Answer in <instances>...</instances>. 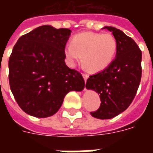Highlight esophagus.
Returning <instances> with one entry per match:
<instances>
[{
  "instance_id": "34e87169",
  "label": "esophagus",
  "mask_w": 153,
  "mask_h": 153,
  "mask_svg": "<svg viewBox=\"0 0 153 153\" xmlns=\"http://www.w3.org/2000/svg\"><path fill=\"white\" fill-rule=\"evenodd\" d=\"M82 75H83V79H84V81H85V83H86L87 79H88V75L87 74H83Z\"/></svg>"
}]
</instances>
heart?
I'll use <instances>...</instances> for the list:
<instances>
[{"instance_id":"b5f03b06","label":"heart","mask_w":153,"mask_h":153,"mask_svg":"<svg viewBox=\"0 0 153 153\" xmlns=\"http://www.w3.org/2000/svg\"><path fill=\"white\" fill-rule=\"evenodd\" d=\"M117 51V42L110 33L83 32L74 35L65 55L72 65L82 60L91 72L102 71L111 64Z\"/></svg>"}]
</instances>
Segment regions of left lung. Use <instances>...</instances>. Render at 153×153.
<instances>
[{"label": "left lung", "instance_id": "left-lung-1", "mask_svg": "<svg viewBox=\"0 0 153 153\" xmlns=\"http://www.w3.org/2000/svg\"><path fill=\"white\" fill-rule=\"evenodd\" d=\"M103 28L111 32L117 42L115 58L106 69L89 76L86 83L87 89L100 95V107L90 114L101 120L113 118L128 108L142 76V51L137 43L118 28Z\"/></svg>", "mask_w": 153, "mask_h": 153}]
</instances>
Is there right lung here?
I'll return each mask as SVG.
<instances>
[{
  "mask_svg": "<svg viewBox=\"0 0 153 153\" xmlns=\"http://www.w3.org/2000/svg\"><path fill=\"white\" fill-rule=\"evenodd\" d=\"M71 30L42 25L19 38L9 59V82L25 113L46 118L58 111L70 91L80 92L82 74L65 62Z\"/></svg>",
  "mask_w": 153,
  "mask_h": 153,
  "instance_id": "1",
  "label": "right lung"
}]
</instances>
